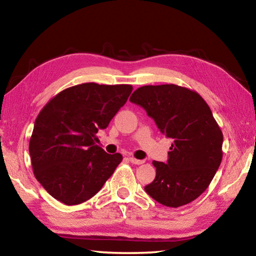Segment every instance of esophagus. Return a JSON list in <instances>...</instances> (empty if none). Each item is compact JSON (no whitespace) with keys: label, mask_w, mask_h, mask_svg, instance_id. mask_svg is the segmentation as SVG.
I'll return each instance as SVG.
<instances>
[{"label":"esophagus","mask_w":256,"mask_h":256,"mask_svg":"<svg viewBox=\"0 0 256 256\" xmlns=\"http://www.w3.org/2000/svg\"><path fill=\"white\" fill-rule=\"evenodd\" d=\"M128 161L131 162V164H143V160H138V159H136V158H133V156H130L128 158Z\"/></svg>","instance_id":"1"}]
</instances>
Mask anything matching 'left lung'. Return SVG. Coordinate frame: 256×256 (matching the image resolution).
<instances>
[{
    "label": "left lung",
    "mask_w": 256,
    "mask_h": 256,
    "mask_svg": "<svg viewBox=\"0 0 256 256\" xmlns=\"http://www.w3.org/2000/svg\"><path fill=\"white\" fill-rule=\"evenodd\" d=\"M172 140L168 161H153L156 174L144 187L166 207L192 202L208 188L222 158V133L198 92L170 85L142 86L130 97Z\"/></svg>",
    "instance_id": "left-lung-1"
}]
</instances>
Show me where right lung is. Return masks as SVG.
Returning <instances> with one entry per match:
<instances>
[{"label":"right lung","mask_w":256,"mask_h":256,"mask_svg":"<svg viewBox=\"0 0 256 256\" xmlns=\"http://www.w3.org/2000/svg\"><path fill=\"white\" fill-rule=\"evenodd\" d=\"M131 85L86 82L60 92L34 122L29 152L36 180L54 199L78 205L100 192L123 156L95 144L126 103Z\"/></svg>","instance_id":"obj_1"}]
</instances>
